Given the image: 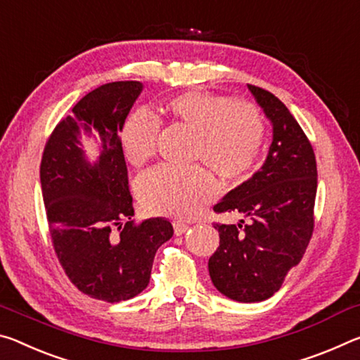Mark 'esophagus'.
I'll return each mask as SVG.
<instances>
[{"label":"esophagus","instance_id":"esophagus-1","mask_svg":"<svg viewBox=\"0 0 360 360\" xmlns=\"http://www.w3.org/2000/svg\"><path fill=\"white\" fill-rule=\"evenodd\" d=\"M190 228L188 226V223H184V221H175L174 223V231L176 236H181L184 233H186V229Z\"/></svg>","mask_w":360,"mask_h":360}]
</instances>
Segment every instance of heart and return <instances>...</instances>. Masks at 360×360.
<instances>
[{
    "label": "heart",
    "mask_w": 360,
    "mask_h": 360,
    "mask_svg": "<svg viewBox=\"0 0 360 360\" xmlns=\"http://www.w3.org/2000/svg\"><path fill=\"white\" fill-rule=\"evenodd\" d=\"M167 113L196 132L193 159L204 161L226 180L240 179L255 164L264 140V121L257 105L209 91H188L167 103ZM161 117L141 107L129 115L121 131L127 161L134 166L155 156ZM135 190L146 210L186 219L217 196V184L201 166L176 169L161 164L141 174Z\"/></svg>",
    "instance_id": "b5f03b06"
}]
</instances>
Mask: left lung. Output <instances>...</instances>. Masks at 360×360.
<instances>
[{"label": "left lung", "mask_w": 360, "mask_h": 360, "mask_svg": "<svg viewBox=\"0 0 360 360\" xmlns=\"http://www.w3.org/2000/svg\"><path fill=\"white\" fill-rule=\"evenodd\" d=\"M249 89L273 122V143L263 167L214 207L247 221L214 223L220 245L209 258L217 290L240 303L273 297L302 260L314 231L317 191L316 155L303 129L269 91Z\"/></svg>", "instance_id": "1"}]
</instances>
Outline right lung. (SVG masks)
Returning <instances> with one entry per match:
<instances>
[{
  "label": "right lung",
  "mask_w": 360,
  "mask_h": 360,
  "mask_svg": "<svg viewBox=\"0 0 360 360\" xmlns=\"http://www.w3.org/2000/svg\"><path fill=\"white\" fill-rule=\"evenodd\" d=\"M141 87L139 81H115L86 94L75 105V117L54 127L39 166L58 263L78 290L108 303L134 298L148 285L156 252L174 234L164 219L132 221L120 132ZM78 124L99 134L97 163H87L79 148Z\"/></svg>",
  "instance_id": "obj_1"
}]
</instances>
